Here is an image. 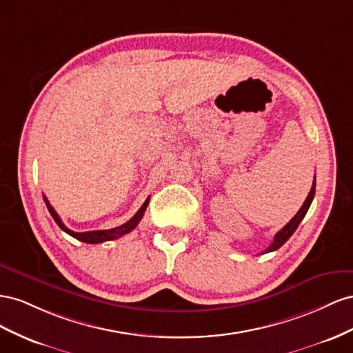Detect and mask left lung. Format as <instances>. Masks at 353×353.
<instances>
[{
    "instance_id": "8db88e82",
    "label": "left lung",
    "mask_w": 353,
    "mask_h": 353,
    "mask_svg": "<svg viewBox=\"0 0 353 353\" xmlns=\"http://www.w3.org/2000/svg\"><path fill=\"white\" fill-rule=\"evenodd\" d=\"M315 186H316V182L314 180V185H312L310 192H309L306 201L303 203V205H301V208L297 211V214H296L293 219H291V220L288 221V223L275 235L274 241H272V244L265 250V253H270V251H275V250H278L279 247H283V245L287 243V241H288V238L296 232V229L299 228L300 221L303 220V217H305L306 213H307V210H309V207H310V204H312V199H314V196H315Z\"/></svg>"
}]
</instances>
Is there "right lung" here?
I'll list each match as a JSON object with an SVG mask.
<instances>
[{
	"instance_id": "right-lung-1",
	"label": "right lung",
	"mask_w": 353,
	"mask_h": 353,
	"mask_svg": "<svg viewBox=\"0 0 353 353\" xmlns=\"http://www.w3.org/2000/svg\"><path fill=\"white\" fill-rule=\"evenodd\" d=\"M149 199L150 196L146 198V201L143 203V205L139 208L137 213L130 219L127 223L121 225L118 228H114V229H106V230H90V232H74V230H70L69 228L65 226V223L62 221V219L59 217V214L56 213V210L50 205L48 199L44 196V203L50 211V214H52V217L54 219V221L57 223V226L63 230V232H66L68 235L77 238L78 241H83V243L85 244H100V243H105V241H114L117 238H121L127 235L128 232H132V230L139 225V221L142 220L145 211H146V207L149 204Z\"/></svg>"
}]
</instances>
